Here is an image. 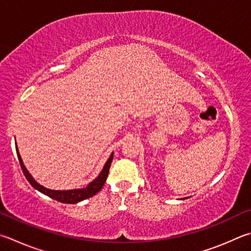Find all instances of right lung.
<instances>
[{
  "label": "right lung",
  "instance_id": "obj_1",
  "mask_svg": "<svg viewBox=\"0 0 251 251\" xmlns=\"http://www.w3.org/2000/svg\"><path fill=\"white\" fill-rule=\"evenodd\" d=\"M16 152H17L18 160H20V163H21V168L23 170V173H24V176H26V179L29 182L30 185L33 186V188H35L36 190H38L39 192L46 194L47 197L56 200V201H58V202L67 203V204L78 203L80 201H83V200L93 197V195L100 192V191L102 190L103 185H104V183H105V181L107 179L108 172H110L111 163L113 160V153H112L111 157L108 158V160L106 161L105 166H104L102 172L100 173V176L94 181L91 182V183L86 186V188L78 189V190H69V191H53V190H49V189L44 188L43 185L38 184L37 182L33 179V176L29 175V172L26 170L24 163H23V160L20 156V152H18V150H17V146H16Z\"/></svg>",
  "mask_w": 251,
  "mask_h": 251
}]
</instances>
